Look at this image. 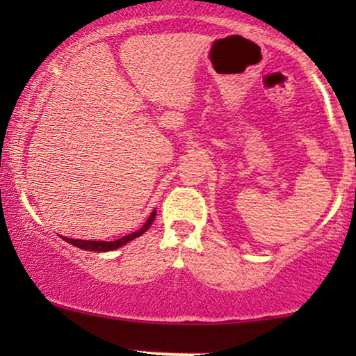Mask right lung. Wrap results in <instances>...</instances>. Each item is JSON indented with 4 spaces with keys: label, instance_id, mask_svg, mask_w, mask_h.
Masks as SVG:
<instances>
[{
    "label": "right lung",
    "instance_id": "right-lung-1",
    "mask_svg": "<svg viewBox=\"0 0 356 356\" xmlns=\"http://www.w3.org/2000/svg\"><path fill=\"white\" fill-rule=\"evenodd\" d=\"M155 216H157V212L152 211V214L149 216V219L145 220L144 226H142L140 229L132 232V234H129V236H124V238H120V239H115V241H85V239H72V238H63V239L67 241V243H70L72 246L83 249V251H99V252L113 251V249L124 246V244L130 243V241H134L136 238H138V236H142L144 232H147V229L152 226Z\"/></svg>",
    "mask_w": 356,
    "mask_h": 356
}]
</instances>
